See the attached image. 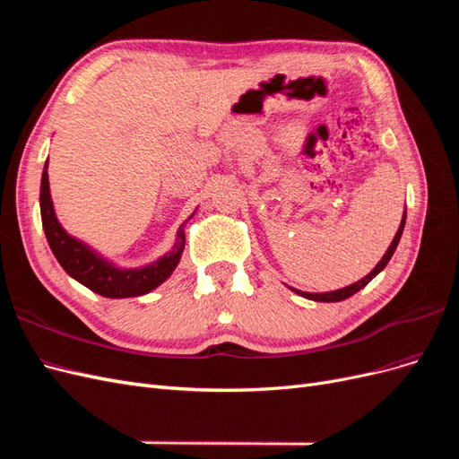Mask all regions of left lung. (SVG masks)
Listing matches in <instances>:
<instances>
[{
  "label": "left lung",
  "mask_w": 459,
  "mask_h": 459,
  "mask_svg": "<svg viewBox=\"0 0 459 459\" xmlns=\"http://www.w3.org/2000/svg\"><path fill=\"white\" fill-rule=\"evenodd\" d=\"M404 224H406V212H404V216H402V224H400V228H398V231H396V235H394V239H393L391 247L386 248V253H385V256L381 258V262L364 277V280H359V281H356V283H352V285H349V287H344V289H339V290H331V293H302V290H297V289H293V290H295V293H299L300 297H307V299L317 300V302H339V300H344V299L352 297L354 293H358L359 289H364V287L373 280V277L377 275V273L386 266L388 260L393 258V255H394V251H396V247H398V241H400V238H402V231H404Z\"/></svg>",
  "instance_id": "1"
}]
</instances>
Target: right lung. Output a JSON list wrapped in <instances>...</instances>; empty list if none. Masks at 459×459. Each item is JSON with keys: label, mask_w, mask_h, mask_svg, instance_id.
I'll return each instance as SVG.
<instances>
[{"label": "right lung", "mask_w": 459, "mask_h": 459, "mask_svg": "<svg viewBox=\"0 0 459 459\" xmlns=\"http://www.w3.org/2000/svg\"><path fill=\"white\" fill-rule=\"evenodd\" d=\"M39 211L48 243L63 270L71 277H74L76 281L86 285L93 293L101 297L126 299L149 293V290L169 280L184 251V231H178V243L174 245L172 253L162 256L157 262H152L151 266H145L142 270H118L115 266H110L108 262L90 251L86 245L73 239L71 235L61 228L57 216L53 212L48 179V160L44 166V174H41Z\"/></svg>", "instance_id": "obj_1"}]
</instances>
